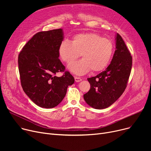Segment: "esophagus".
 I'll return each mask as SVG.
<instances>
[{"label":"esophagus","instance_id":"34e87169","mask_svg":"<svg viewBox=\"0 0 151 151\" xmlns=\"http://www.w3.org/2000/svg\"><path fill=\"white\" fill-rule=\"evenodd\" d=\"M75 80L76 82H80V81H82V79L80 77H77V76H75Z\"/></svg>","mask_w":151,"mask_h":151}]
</instances>
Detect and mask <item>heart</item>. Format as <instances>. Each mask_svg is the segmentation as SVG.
<instances>
[{
    "mask_svg": "<svg viewBox=\"0 0 151 151\" xmlns=\"http://www.w3.org/2000/svg\"><path fill=\"white\" fill-rule=\"evenodd\" d=\"M114 43L109 38H102L95 33H81L74 35L71 43L67 40L59 45L60 59L70 64L81 55L83 59L71 63L69 70L73 73L82 75L91 69L92 71L105 69L114 52Z\"/></svg>",
    "mask_w": 151,
    "mask_h": 151,
    "instance_id": "b5f03b06",
    "label": "heart"
}]
</instances>
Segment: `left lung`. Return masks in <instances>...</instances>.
<instances>
[{
    "instance_id": "left-lung-1",
    "label": "left lung",
    "mask_w": 151,
    "mask_h": 151,
    "mask_svg": "<svg viewBox=\"0 0 151 151\" xmlns=\"http://www.w3.org/2000/svg\"><path fill=\"white\" fill-rule=\"evenodd\" d=\"M116 40V50L110 64L97 76L88 78L91 88L84 95V99L93 108L104 109L111 105L121 96L127 85L132 57L119 34Z\"/></svg>"
}]
</instances>
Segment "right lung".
I'll use <instances>...</instances> for the list:
<instances>
[{
	"label": "right lung",
	"instance_id": "obj_1",
	"mask_svg": "<svg viewBox=\"0 0 151 151\" xmlns=\"http://www.w3.org/2000/svg\"><path fill=\"white\" fill-rule=\"evenodd\" d=\"M62 29L35 34L18 55V69L23 91L34 104L45 108L58 106L75 79L59 59L63 40ZM63 72L60 77L56 76Z\"/></svg>",
	"mask_w": 151,
	"mask_h": 151
}]
</instances>
